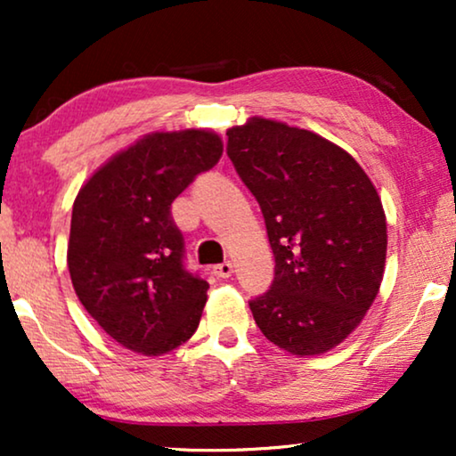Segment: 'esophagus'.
Wrapping results in <instances>:
<instances>
[{"label": "esophagus", "mask_w": 456, "mask_h": 456, "mask_svg": "<svg viewBox=\"0 0 456 456\" xmlns=\"http://www.w3.org/2000/svg\"><path fill=\"white\" fill-rule=\"evenodd\" d=\"M214 273L217 278H230L234 273V264L232 261H224V264L214 267Z\"/></svg>", "instance_id": "esophagus-1"}]
</instances>
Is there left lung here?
Wrapping results in <instances>:
<instances>
[{
  "label": "left lung",
  "instance_id": "left-lung-1",
  "mask_svg": "<svg viewBox=\"0 0 456 456\" xmlns=\"http://www.w3.org/2000/svg\"><path fill=\"white\" fill-rule=\"evenodd\" d=\"M226 134L276 261L272 289L248 303L255 323L290 354L332 351L363 322L382 284V199L351 153L311 130L253 116Z\"/></svg>",
  "mask_w": 456,
  "mask_h": 456
}]
</instances>
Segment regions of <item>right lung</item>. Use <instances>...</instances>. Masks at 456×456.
<instances>
[{
	"label": "right lung",
	"instance_id": "right-lung-1",
	"mask_svg": "<svg viewBox=\"0 0 456 456\" xmlns=\"http://www.w3.org/2000/svg\"><path fill=\"white\" fill-rule=\"evenodd\" d=\"M222 151L214 130H155L111 155L74 199L68 240L74 292L128 351L159 357L197 332L209 284L184 270L170 205Z\"/></svg>",
	"mask_w": 456,
	"mask_h": 456
}]
</instances>
